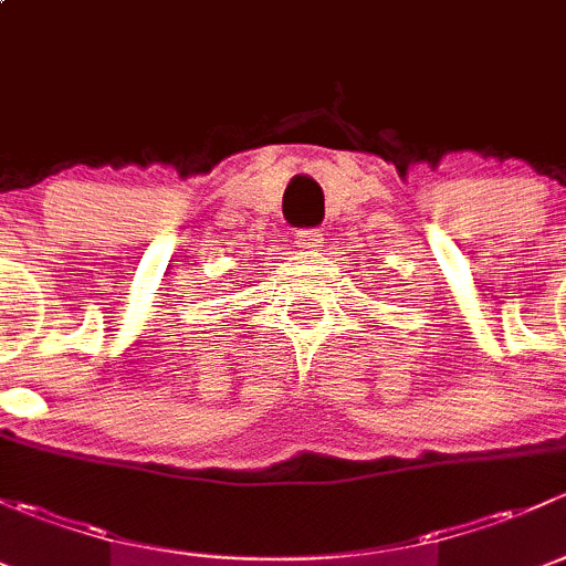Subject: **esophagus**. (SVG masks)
<instances>
[{"instance_id": "obj_1", "label": "esophagus", "mask_w": 566, "mask_h": 566, "mask_svg": "<svg viewBox=\"0 0 566 566\" xmlns=\"http://www.w3.org/2000/svg\"><path fill=\"white\" fill-rule=\"evenodd\" d=\"M294 244L307 253H318L324 248V234L318 229H302L294 234Z\"/></svg>"}]
</instances>
